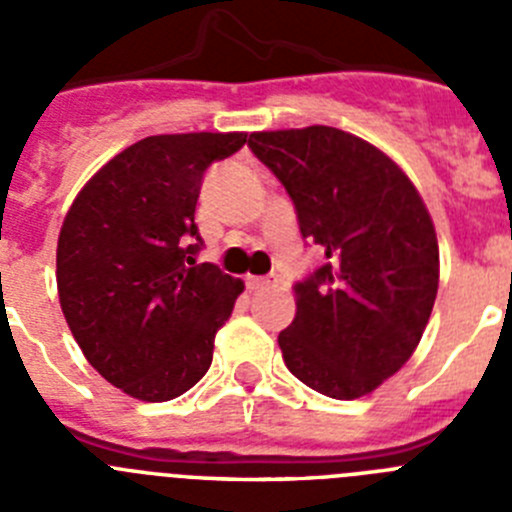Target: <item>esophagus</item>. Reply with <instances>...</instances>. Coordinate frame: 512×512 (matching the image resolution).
<instances>
[{"mask_svg": "<svg viewBox=\"0 0 512 512\" xmlns=\"http://www.w3.org/2000/svg\"><path fill=\"white\" fill-rule=\"evenodd\" d=\"M271 284V279L266 277H246V287L251 289V292H259V289H266Z\"/></svg>", "mask_w": 512, "mask_h": 512, "instance_id": "obj_1", "label": "esophagus"}]
</instances>
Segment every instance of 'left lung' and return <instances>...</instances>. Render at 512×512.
<instances>
[{
	"instance_id": "obj_1",
	"label": "left lung",
	"mask_w": 512,
	"mask_h": 512,
	"mask_svg": "<svg viewBox=\"0 0 512 512\" xmlns=\"http://www.w3.org/2000/svg\"><path fill=\"white\" fill-rule=\"evenodd\" d=\"M248 148L284 184L323 266L295 284L279 333L284 364L333 400L369 395L413 356L438 292L433 220L405 171L328 125L251 133Z\"/></svg>"
}]
</instances>
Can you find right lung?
Returning a JSON list of instances; mask_svg holds the SVG:
<instances>
[{
    "label": "right lung",
    "instance_id": "right-lung-1",
    "mask_svg": "<svg viewBox=\"0 0 512 512\" xmlns=\"http://www.w3.org/2000/svg\"><path fill=\"white\" fill-rule=\"evenodd\" d=\"M246 133L151 135L102 166L66 212L56 251L63 318L89 364L125 395L166 402L200 382L241 279L197 264L207 166Z\"/></svg>",
    "mask_w": 512,
    "mask_h": 512
}]
</instances>
